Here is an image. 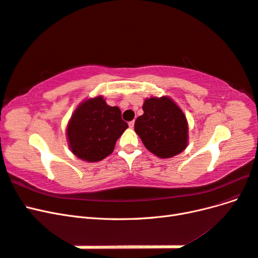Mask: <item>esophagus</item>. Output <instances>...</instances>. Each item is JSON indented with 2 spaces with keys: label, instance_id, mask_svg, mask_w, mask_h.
<instances>
[{
  "label": "esophagus",
  "instance_id": "esophagus-1",
  "mask_svg": "<svg viewBox=\"0 0 258 258\" xmlns=\"http://www.w3.org/2000/svg\"><path fill=\"white\" fill-rule=\"evenodd\" d=\"M134 127H135V120H132V121H130V122H129V128H131V129H132Z\"/></svg>",
  "mask_w": 258,
  "mask_h": 258
}]
</instances>
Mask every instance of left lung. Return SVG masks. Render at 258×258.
Returning a JSON list of instances; mask_svg holds the SVG:
<instances>
[{
	"instance_id": "1",
	"label": "left lung",
	"mask_w": 258,
	"mask_h": 258,
	"mask_svg": "<svg viewBox=\"0 0 258 258\" xmlns=\"http://www.w3.org/2000/svg\"><path fill=\"white\" fill-rule=\"evenodd\" d=\"M142 108L135 130L147 150L163 159L182 153L188 145V122L181 107L162 96L145 99Z\"/></svg>"
}]
</instances>
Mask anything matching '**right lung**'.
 I'll list each match as a JSON object with an SVG mask.
<instances>
[{"label": "right lung", "instance_id": "obj_1", "mask_svg": "<svg viewBox=\"0 0 258 258\" xmlns=\"http://www.w3.org/2000/svg\"><path fill=\"white\" fill-rule=\"evenodd\" d=\"M128 128L118 106H110L102 96L89 98L75 108L67 126L71 152L84 161L96 162L111 155L116 141Z\"/></svg>", "mask_w": 258, "mask_h": 258}]
</instances>
